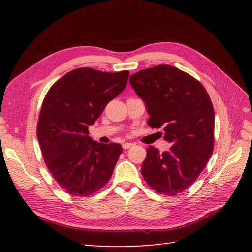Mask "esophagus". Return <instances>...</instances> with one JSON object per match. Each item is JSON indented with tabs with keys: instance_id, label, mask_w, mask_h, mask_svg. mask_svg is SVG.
Here are the masks:
<instances>
[{
	"instance_id": "34e87169",
	"label": "esophagus",
	"mask_w": 252,
	"mask_h": 252,
	"mask_svg": "<svg viewBox=\"0 0 252 252\" xmlns=\"http://www.w3.org/2000/svg\"><path fill=\"white\" fill-rule=\"evenodd\" d=\"M131 146H133V143H123L122 144L123 149H127V148H130Z\"/></svg>"
}]
</instances>
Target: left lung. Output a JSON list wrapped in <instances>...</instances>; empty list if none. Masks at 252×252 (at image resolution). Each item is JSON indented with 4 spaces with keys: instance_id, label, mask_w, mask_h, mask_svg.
I'll return each mask as SVG.
<instances>
[{
    "instance_id": "1",
    "label": "left lung",
    "mask_w": 252,
    "mask_h": 252,
    "mask_svg": "<svg viewBox=\"0 0 252 252\" xmlns=\"http://www.w3.org/2000/svg\"><path fill=\"white\" fill-rule=\"evenodd\" d=\"M145 101L148 126L162 127L169 152L146 149L141 172L159 194L175 196L194 183L215 147V110L205 87L190 74L170 65L143 69L130 77Z\"/></svg>"
}]
</instances>
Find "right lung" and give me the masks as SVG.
I'll return each instance as SVG.
<instances>
[{"label":"right lung","mask_w":252,"mask_h":252,"mask_svg":"<svg viewBox=\"0 0 252 252\" xmlns=\"http://www.w3.org/2000/svg\"><path fill=\"white\" fill-rule=\"evenodd\" d=\"M130 72H104L83 67L52 85L41 106L36 136L47 169L63 191L90 196L110 180L122 147L92 141L94 125L106 105L127 83Z\"/></svg>","instance_id":"1"}]
</instances>
